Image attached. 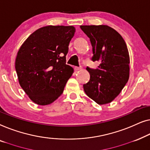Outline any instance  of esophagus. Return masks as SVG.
<instances>
[{
	"label": "esophagus",
	"mask_w": 150,
	"mask_h": 150,
	"mask_svg": "<svg viewBox=\"0 0 150 150\" xmlns=\"http://www.w3.org/2000/svg\"><path fill=\"white\" fill-rule=\"evenodd\" d=\"M74 69H75V71H77L81 70V67H75Z\"/></svg>",
	"instance_id": "esophagus-1"
}]
</instances>
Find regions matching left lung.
I'll list each match as a JSON object with an SVG mask.
<instances>
[{
    "label": "left lung",
    "mask_w": 150,
    "mask_h": 150,
    "mask_svg": "<svg viewBox=\"0 0 150 150\" xmlns=\"http://www.w3.org/2000/svg\"><path fill=\"white\" fill-rule=\"evenodd\" d=\"M89 37L92 60L99 61L96 69L86 68L90 75L83 84L86 94L98 105L111 103L120 93L129 79V53L122 36L106 25L80 26Z\"/></svg>",
    "instance_id": "1"
}]
</instances>
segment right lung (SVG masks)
Segmentation results:
<instances>
[{
    "instance_id": "obj_1",
    "label": "right lung",
    "mask_w": 150,
    "mask_h": 150,
    "mask_svg": "<svg viewBox=\"0 0 150 150\" xmlns=\"http://www.w3.org/2000/svg\"><path fill=\"white\" fill-rule=\"evenodd\" d=\"M72 26H47L35 31L21 46L16 59L19 83L31 100L51 104L62 94L73 73L66 64Z\"/></svg>"
}]
</instances>
